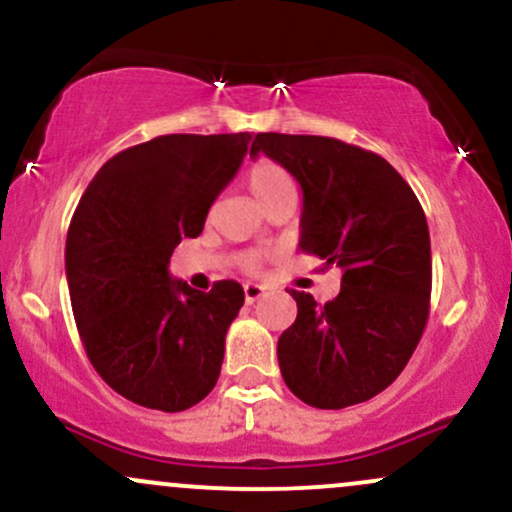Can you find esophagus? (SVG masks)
Wrapping results in <instances>:
<instances>
[{"instance_id": "34e87169", "label": "esophagus", "mask_w": 512, "mask_h": 512, "mask_svg": "<svg viewBox=\"0 0 512 512\" xmlns=\"http://www.w3.org/2000/svg\"><path fill=\"white\" fill-rule=\"evenodd\" d=\"M263 295H266V288H263V285H258V283H246L244 285V298L249 302L263 298Z\"/></svg>"}]
</instances>
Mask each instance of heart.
Listing matches in <instances>:
<instances>
[{"instance_id":"1","label":"heart","mask_w":512,"mask_h":512,"mask_svg":"<svg viewBox=\"0 0 512 512\" xmlns=\"http://www.w3.org/2000/svg\"><path fill=\"white\" fill-rule=\"evenodd\" d=\"M246 185H249L251 195L256 197L258 205L268 207L278 197L290 195L295 192V180L283 166H278L276 161H268V158H258L246 170ZM246 266L256 268L258 256L246 258Z\"/></svg>"}]
</instances>
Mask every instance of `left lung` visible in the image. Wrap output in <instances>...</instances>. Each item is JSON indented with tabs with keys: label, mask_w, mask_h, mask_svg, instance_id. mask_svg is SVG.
Wrapping results in <instances>:
<instances>
[{
	"label": "left lung",
	"mask_w": 512,
	"mask_h": 512,
	"mask_svg": "<svg viewBox=\"0 0 512 512\" xmlns=\"http://www.w3.org/2000/svg\"><path fill=\"white\" fill-rule=\"evenodd\" d=\"M258 153L300 183V251L342 268V290L324 305L290 290L298 317L278 339L285 386L320 410L371 400L400 376L430 315L425 212L403 175L359 146L256 134Z\"/></svg>",
	"instance_id": "obj_1"
}]
</instances>
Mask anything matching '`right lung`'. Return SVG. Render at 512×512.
Instances as JSON below:
<instances>
[{
    "label": "right lung",
    "mask_w": 512,
    "mask_h": 512,
    "mask_svg": "<svg viewBox=\"0 0 512 512\" xmlns=\"http://www.w3.org/2000/svg\"><path fill=\"white\" fill-rule=\"evenodd\" d=\"M249 141V131L168 134L126 148L73 214L65 273L75 324L90 364L131 403L180 412L217 383L244 288L217 280L200 293L170 278L168 263L180 239L202 234Z\"/></svg>",
    "instance_id": "1"
}]
</instances>
